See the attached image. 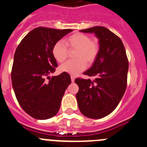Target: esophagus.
<instances>
[{"label":"esophagus","instance_id":"esophagus-1","mask_svg":"<svg viewBox=\"0 0 147 147\" xmlns=\"http://www.w3.org/2000/svg\"><path fill=\"white\" fill-rule=\"evenodd\" d=\"M71 82H74V81H75V76H71Z\"/></svg>","mask_w":147,"mask_h":147}]
</instances>
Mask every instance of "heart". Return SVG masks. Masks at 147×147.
Here are the masks:
<instances>
[{
	"label": "heart",
	"mask_w": 147,
	"mask_h": 147,
	"mask_svg": "<svg viewBox=\"0 0 147 147\" xmlns=\"http://www.w3.org/2000/svg\"><path fill=\"white\" fill-rule=\"evenodd\" d=\"M67 47L76 49L74 57L76 59L69 60L61 65L60 71L76 75L86 68L87 63L91 64L96 59L99 51V44L96 40H90L88 35L76 33L65 39ZM62 41H58L52 48V54L58 62H64L67 58V49Z\"/></svg>",
	"instance_id": "b5f03b06"
}]
</instances>
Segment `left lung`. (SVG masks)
Segmentation results:
<instances>
[{"mask_svg": "<svg viewBox=\"0 0 147 147\" xmlns=\"http://www.w3.org/2000/svg\"><path fill=\"white\" fill-rule=\"evenodd\" d=\"M80 32L96 35L99 51L93 65L84 73L94 79L75 80L79 86L78 106L86 117L102 119L116 108L124 96L129 62L121 40L107 28L94 26Z\"/></svg>", "mask_w": 147, "mask_h": 147, "instance_id": "left-lung-1", "label": "left lung"}]
</instances>
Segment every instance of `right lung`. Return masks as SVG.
Here are the masks:
<instances>
[{"instance_id":"1","label":"right lung","mask_w":147,"mask_h":147,"mask_svg":"<svg viewBox=\"0 0 147 147\" xmlns=\"http://www.w3.org/2000/svg\"><path fill=\"white\" fill-rule=\"evenodd\" d=\"M72 31L37 27L21 40L15 51L11 74L13 89L20 107L34 119L45 120L57 113L65 91L71 83L67 73L51 77L49 75L57 67L53 46Z\"/></svg>"}]
</instances>
